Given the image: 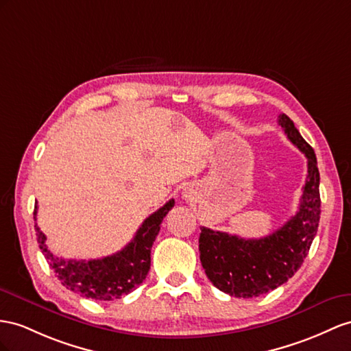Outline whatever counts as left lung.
I'll list each match as a JSON object with an SVG mask.
<instances>
[{
  "mask_svg": "<svg viewBox=\"0 0 351 351\" xmlns=\"http://www.w3.org/2000/svg\"><path fill=\"white\" fill-rule=\"evenodd\" d=\"M278 124L307 157L300 209L283 227L263 239H243L202 227L200 261L215 287L237 298H254L282 286L298 271L316 237L320 219V175L313 148L286 114Z\"/></svg>",
  "mask_w": 351,
  "mask_h": 351,
  "instance_id": "left-lung-1",
  "label": "left lung"
}]
</instances>
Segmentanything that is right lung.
<instances>
[{"instance_id":"right-lung-1","label":"right lung","mask_w":351,"mask_h":351,"mask_svg":"<svg viewBox=\"0 0 351 351\" xmlns=\"http://www.w3.org/2000/svg\"><path fill=\"white\" fill-rule=\"evenodd\" d=\"M175 200H169L163 208L142 222L133 240L114 255L101 259H64L53 255L46 246V236L35 222L41 252L46 256L53 271L66 289L86 298L97 301H112L121 295L130 293L139 286L149 271L151 247L156 241L160 226L167 212L173 208ZM37 221V204L34 209Z\"/></svg>"}]
</instances>
